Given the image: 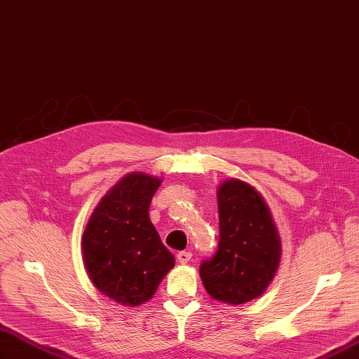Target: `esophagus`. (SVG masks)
Segmentation results:
<instances>
[{
  "instance_id": "1",
  "label": "esophagus",
  "mask_w": 359,
  "mask_h": 359,
  "mask_svg": "<svg viewBox=\"0 0 359 359\" xmlns=\"http://www.w3.org/2000/svg\"><path fill=\"white\" fill-rule=\"evenodd\" d=\"M192 258V253L191 252H179L177 253V261L179 264H187L189 262Z\"/></svg>"
}]
</instances>
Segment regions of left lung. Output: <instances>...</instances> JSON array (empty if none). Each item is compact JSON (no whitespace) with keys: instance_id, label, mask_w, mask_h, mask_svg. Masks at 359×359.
Returning a JSON list of instances; mask_svg holds the SVG:
<instances>
[{"instance_id":"1","label":"left lung","mask_w":359,"mask_h":359,"mask_svg":"<svg viewBox=\"0 0 359 359\" xmlns=\"http://www.w3.org/2000/svg\"><path fill=\"white\" fill-rule=\"evenodd\" d=\"M218 250L200 265V278L214 300L244 305L267 290L279 269L282 244L278 226L261 192L240 179L217 189Z\"/></svg>"}]
</instances>
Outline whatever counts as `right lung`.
<instances>
[{"instance_id":"add662e5","label":"right lung","mask_w":359,"mask_h":359,"mask_svg":"<svg viewBox=\"0 0 359 359\" xmlns=\"http://www.w3.org/2000/svg\"><path fill=\"white\" fill-rule=\"evenodd\" d=\"M162 179L128 172L100 200L81 238L85 269L94 287L123 306L149 302L174 267L149 217Z\"/></svg>"}]
</instances>
